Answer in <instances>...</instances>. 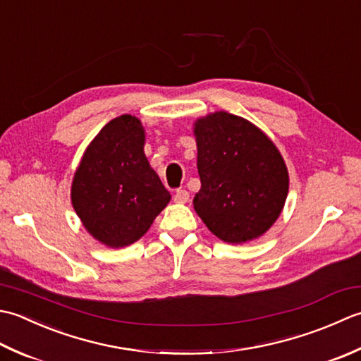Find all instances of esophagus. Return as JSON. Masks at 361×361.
<instances>
[{"label":"esophagus","instance_id":"obj_1","mask_svg":"<svg viewBox=\"0 0 361 361\" xmlns=\"http://www.w3.org/2000/svg\"><path fill=\"white\" fill-rule=\"evenodd\" d=\"M188 197H190L188 191L185 188H179L178 191H176V195H174V201L183 204V202L188 201Z\"/></svg>","mask_w":361,"mask_h":361}]
</instances>
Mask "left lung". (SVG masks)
<instances>
[{
    "label": "left lung",
    "mask_w": 361,
    "mask_h": 361,
    "mask_svg": "<svg viewBox=\"0 0 361 361\" xmlns=\"http://www.w3.org/2000/svg\"><path fill=\"white\" fill-rule=\"evenodd\" d=\"M201 190L195 210L227 243L267 232L288 195V171L274 143L252 123L227 112L195 124Z\"/></svg>",
    "instance_id": "obj_1"
}]
</instances>
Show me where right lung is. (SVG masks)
Instances as JSON below:
<instances>
[{
    "label": "right lung",
    "instance_id": "1",
    "mask_svg": "<svg viewBox=\"0 0 361 361\" xmlns=\"http://www.w3.org/2000/svg\"><path fill=\"white\" fill-rule=\"evenodd\" d=\"M143 145L145 132L135 116L109 121L87 148L73 180V207L85 229L110 247L143 237L171 200Z\"/></svg>",
    "mask_w": 361,
    "mask_h": 361
}]
</instances>
